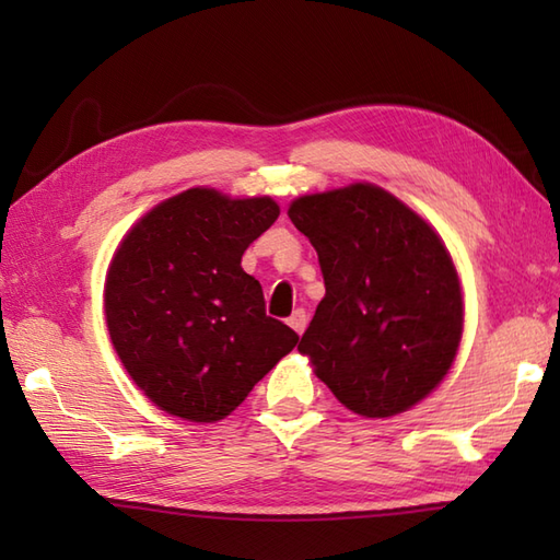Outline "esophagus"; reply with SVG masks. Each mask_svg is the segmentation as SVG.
<instances>
[{
    "label": "esophagus",
    "instance_id": "1",
    "mask_svg": "<svg viewBox=\"0 0 560 560\" xmlns=\"http://www.w3.org/2000/svg\"><path fill=\"white\" fill-rule=\"evenodd\" d=\"M289 325H291L295 331H299V335H303L305 327H307V315H305L303 307H299V311H293V315L289 317Z\"/></svg>",
    "mask_w": 560,
    "mask_h": 560
}]
</instances>
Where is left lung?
Returning <instances> with one entry per match:
<instances>
[{
	"instance_id": "obj_1",
	"label": "left lung",
	"mask_w": 560,
	"mask_h": 560,
	"mask_svg": "<svg viewBox=\"0 0 560 560\" xmlns=\"http://www.w3.org/2000/svg\"><path fill=\"white\" fill-rule=\"evenodd\" d=\"M325 279L299 351L343 407L385 419L421 401L462 339V289L435 231L375 185L307 195L289 209Z\"/></svg>"
}]
</instances>
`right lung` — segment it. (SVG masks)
I'll list each match as a JSON object with an SVG mask.
<instances>
[{
    "label": "right lung",
    "mask_w": 560,
    "mask_h": 560,
    "mask_svg": "<svg viewBox=\"0 0 560 560\" xmlns=\"http://www.w3.org/2000/svg\"><path fill=\"white\" fill-rule=\"evenodd\" d=\"M277 217L269 197L192 187L151 209L117 249L105 281L110 339L163 411L219 421L299 343L241 267Z\"/></svg>",
    "instance_id": "1"
}]
</instances>
